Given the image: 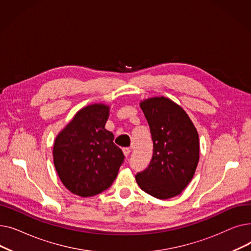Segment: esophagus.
I'll return each mask as SVG.
<instances>
[{"label":"esophagus","instance_id":"obj_1","mask_svg":"<svg viewBox=\"0 0 251 251\" xmlns=\"http://www.w3.org/2000/svg\"><path fill=\"white\" fill-rule=\"evenodd\" d=\"M130 151H131V150H130L129 148H124V149H123V152H124V155H125L126 157L129 155Z\"/></svg>","mask_w":251,"mask_h":251}]
</instances>
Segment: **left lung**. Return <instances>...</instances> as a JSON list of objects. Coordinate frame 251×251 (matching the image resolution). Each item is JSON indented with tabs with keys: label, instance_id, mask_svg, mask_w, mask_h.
Returning a JSON list of instances; mask_svg holds the SVG:
<instances>
[{
	"label": "left lung",
	"instance_id": "8db88e82",
	"mask_svg": "<svg viewBox=\"0 0 251 251\" xmlns=\"http://www.w3.org/2000/svg\"><path fill=\"white\" fill-rule=\"evenodd\" d=\"M150 125L153 154L135 176L139 187L159 200L179 195L194 176L200 161L197 130L179 104L165 97L140 101Z\"/></svg>",
	"mask_w": 251,
	"mask_h": 251
}]
</instances>
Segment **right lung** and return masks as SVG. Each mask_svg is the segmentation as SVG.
I'll use <instances>...</instances> for the list:
<instances>
[{
  "label": "right lung",
  "instance_id": "1",
  "mask_svg": "<svg viewBox=\"0 0 251 251\" xmlns=\"http://www.w3.org/2000/svg\"><path fill=\"white\" fill-rule=\"evenodd\" d=\"M110 107L92 103L79 110L57 135L52 157L60 180L72 193L95 196L108 189L124 161L114 134L104 128Z\"/></svg>",
  "mask_w": 251,
  "mask_h": 251
}]
</instances>
